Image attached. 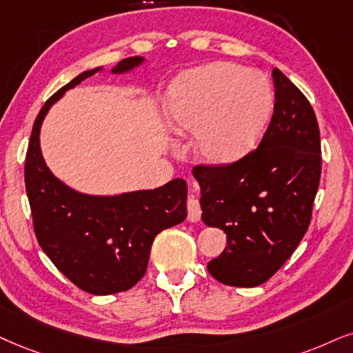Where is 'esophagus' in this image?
<instances>
[{
	"instance_id": "34e87169",
	"label": "esophagus",
	"mask_w": 353,
	"mask_h": 353,
	"mask_svg": "<svg viewBox=\"0 0 353 353\" xmlns=\"http://www.w3.org/2000/svg\"><path fill=\"white\" fill-rule=\"evenodd\" d=\"M187 210H189V221L197 223L200 221V215H202V208H200V202L194 195H190L189 200H187Z\"/></svg>"
}]
</instances>
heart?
I'll return each instance as SVG.
<instances>
[{"label": "heart", "instance_id": "heart-1", "mask_svg": "<svg viewBox=\"0 0 353 353\" xmlns=\"http://www.w3.org/2000/svg\"><path fill=\"white\" fill-rule=\"evenodd\" d=\"M272 110L274 91L264 74L215 61L174 79L164 119L179 135L195 133V150L205 161L231 164L259 145Z\"/></svg>", "mask_w": 353, "mask_h": 353}]
</instances>
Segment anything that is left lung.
<instances>
[{"mask_svg": "<svg viewBox=\"0 0 353 353\" xmlns=\"http://www.w3.org/2000/svg\"><path fill=\"white\" fill-rule=\"evenodd\" d=\"M274 115L259 148L223 166H195L202 221L226 233L207 269L230 287H257L288 261L311 221L321 179L314 110L279 68Z\"/></svg>", "mask_w": 353, "mask_h": 353, "instance_id": "8db88e82", "label": "left lung"}]
</instances>
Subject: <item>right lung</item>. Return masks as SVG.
I'll return each mask as SVG.
<instances>
[{"instance_id":"1","label":"right lung","mask_w":353,"mask_h":353,"mask_svg":"<svg viewBox=\"0 0 353 353\" xmlns=\"http://www.w3.org/2000/svg\"><path fill=\"white\" fill-rule=\"evenodd\" d=\"M143 61V57L125 58L110 73H128ZM99 71L102 66L83 71L40 109L26 156L24 177L42 251L84 292L112 295L130 290L145 275L156 234L185 220L187 184L184 179H174L153 190L89 195L53 176L40 151L43 119L68 89Z\"/></svg>"}]
</instances>
